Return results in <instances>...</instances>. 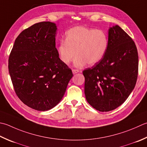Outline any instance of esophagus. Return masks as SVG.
<instances>
[{"label":"esophagus","instance_id":"34e87169","mask_svg":"<svg viewBox=\"0 0 147 147\" xmlns=\"http://www.w3.org/2000/svg\"><path fill=\"white\" fill-rule=\"evenodd\" d=\"M72 72H73V73L74 74H75L78 73H79V70H78V69H73V70H72Z\"/></svg>","mask_w":147,"mask_h":147}]
</instances>
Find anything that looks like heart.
<instances>
[{"instance_id": "heart-1", "label": "heart", "mask_w": 147, "mask_h": 147, "mask_svg": "<svg viewBox=\"0 0 147 147\" xmlns=\"http://www.w3.org/2000/svg\"><path fill=\"white\" fill-rule=\"evenodd\" d=\"M108 38L104 31L82 26L68 30L65 38L61 40L57 47L60 60L65 64H69L76 55L74 65L82 67L93 65L101 60L107 51Z\"/></svg>"}]
</instances>
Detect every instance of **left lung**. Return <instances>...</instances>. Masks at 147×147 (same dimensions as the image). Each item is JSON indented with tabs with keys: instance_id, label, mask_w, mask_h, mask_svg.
Masks as SVG:
<instances>
[{
	"instance_id": "8db88e82",
	"label": "left lung",
	"mask_w": 147,
	"mask_h": 147,
	"mask_svg": "<svg viewBox=\"0 0 147 147\" xmlns=\"http://www.w3.org/2000/svg\"><path fill=\"white\" fill-rule=\"evenodd\" d=\"M138 54L131 37L118 25L108 30L105 55L83 71L87 102L99 111L113 110L123 104L136 85Z\"/></svg>"
}]
</instances>
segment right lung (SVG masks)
<instances>
[{"label":"right lung","mask_w":147,"mask_h":147,"mask_svg":"<svg viewBox=\"0 0 147 147\" xmlns=\"http://www.w3.org/2000/svg\"><path fill=\"white\" fill-rule=\"evenodd\" d=\"M57 30L56 24L50 22L32 25L17 37L9 57V73L16 95L37 111L58 105L73 76L59 59Z\"/></svg>","instance_id":"1"}]
</instances>
